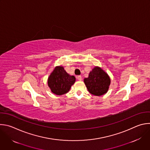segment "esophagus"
<instances>
[{
  "mask_svg": "<svg viewBox=\"0 0 150 150\" xmlns=\"http://www.w3.org/2000/svg\"><path fill=\"white\" fill-rule=\"evenodd\" d=\"M76 78H77V79H78V80H79V81H81V80H82V76H81V75H78V76H77V77H76Z\"/></svg>",
  "mask_w": 150,
  "mask_h": 150,
  "instance_id": "obj_1",
  "label": "esophagus"
}]
</instances>
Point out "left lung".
I'll list each match as a JSON object with an SVG mask.
<instances>
[{
    "label": "left lung",
    "instance_id": "1",
    "mask_svg": "<svg viewBox=\"0 0 150 150\" xmlns=\"http://www.w3.org/2000/svg\"><path fill=\"white\" fill-rule=\"evenodd\" d=\"M110 82L108 75L99 67H95L89 72V76L84 79V83L89 93L96 96L106 93Z\"/></svg>",
    "mask_w": 150,
    "mask_h": 150
}]
</instances>
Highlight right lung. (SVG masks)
Masks as SVG:
<instances>
[{
  "mask_svg": "<svg viewBox=\"0 0 150 150\" xmlns=\"http://www.w3.org/2000/svg\"><path fill=\"white\" fill-rule=\"evenodd\" d=\"M75 82V76L69 75L62 67H57L47 80L51 91L58 95L67 93Z\"/></svg>",
  "mask_w": 150,
  "mask_h": 150,
  "instance_id": "1",
  "label": "right lung"
}]
</instances>
